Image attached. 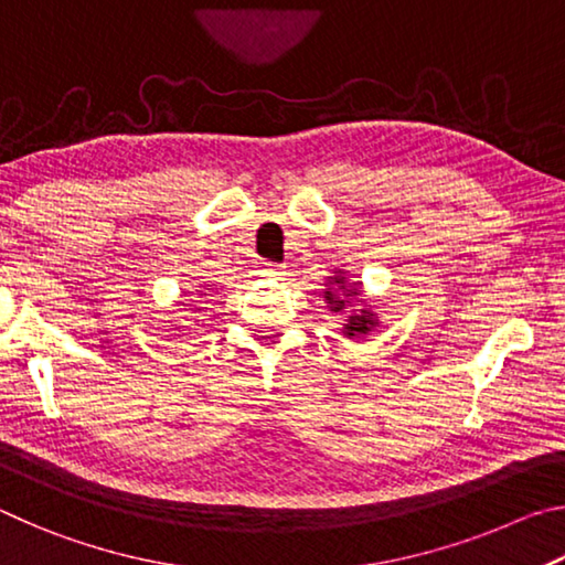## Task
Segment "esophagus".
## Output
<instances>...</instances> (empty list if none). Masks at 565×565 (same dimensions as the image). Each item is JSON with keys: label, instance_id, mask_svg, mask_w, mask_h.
Returning <instances> with one entry per match:
<instances>
[{"label": "esophagus", "instance_id": "obj_1", "mask_svg": "<svg viewBox=\"0 0 565 565\" xmlns=\"http://www.w3.org/2000/svg\"><path fill=\"white\" fill-rule=\"evenodd\" d=\"M259 274L262 276H269V279H281V276L286 274V266L271 264V262H262L259 264Z\"/></svg>", "mask_w": 565, "mask_h": 565}]
</instances>
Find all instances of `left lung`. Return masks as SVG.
I'll return each instance as SVG.
<instances>
[{
    "label": "left lung",
    "instance_id": "obj_1",
    "mask_svg": "<svg viewBox=\"0 0 565 565\" xmlns=\"http://www.w3.org/2000/svg\"><path fill=\"white\" fill-rule=\"evenodd\" d=\"M333 284H337V289L323 291V299H327V303H331V311H341L343 306L351 303L349 299H351V296H356L359 289H344L341 292L343 276H337ZM371 327H376V317H374V313H369V311H361L359 317H349V323L343 327V333H347V337H359V333H369Z\"/></svg>",
    "mask_w": 565,
    "mask_h": 565
}]
</instances>
